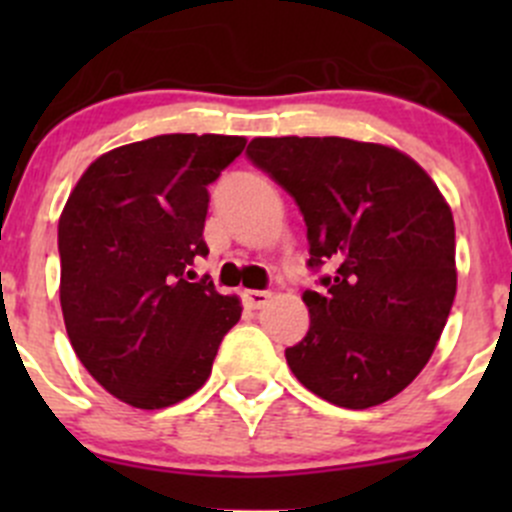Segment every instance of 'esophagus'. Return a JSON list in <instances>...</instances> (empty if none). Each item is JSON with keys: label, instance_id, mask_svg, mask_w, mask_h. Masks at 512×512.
I'll list each match as a JSON object with an SVG mask.
<instances>
[{"label": "esophagus", "instance_id": "1", "mask_svg": "<svg viewBox=\"0 0 512 512\" xmlns=\"http://www.w3.org/2000/svg\"><path fill=\"white\" fill-rule=\"evenodd\" d=\"M242 299H245L247 307L260 309L265 307L267 299H270V292H267V289H245V292H242Z\"/></svg>", "mask_w": 512, "mask_h": 512}]
</instances>
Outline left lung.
Wrapping results in <instances>:
<instances>
[{"label": "left lung", "instance_id": "1", "mask_svg": "<svg viewBox=\"0 0 512 512\" xmlns=\"http://www.w3.org/2000/svg\"><path fill=\"white\" fill-rule=\"evenodd\" d=\"M247 160L292 195L319 292L309 332L285 349L299 384L369 409L421 374L456 299V227L426 170L401 151L349 138H255Z\"/></svg>", "mask_w": 512, "mask_h": 512}]
</instances>
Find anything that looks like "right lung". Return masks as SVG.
<instances>
[{"label": "right lung", "instance_id": "obj_1", "mask_svg": "<svg viewBox=\"0 0 512 512\" xmlns=\"http://www.w3.org/2000/svg\"><path fill=\"white\" fill-rule=\"evenodd\" d=\"M245 138L165 133L89 165L59 220L61 312L76 356L116 399L165 409L208 381L240 319L208 275L193 280L208 185Z\"/></svg>", "mask_w": 512, "mask_h": 512}]
</instances>
